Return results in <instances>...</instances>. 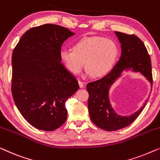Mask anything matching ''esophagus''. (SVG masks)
Returning a JSON list of instances; mask_svg holds the SVG:
<instances>
[{
    "label": "esophagus",
    "instance_id": "obj_1",
    "mask_svg": "<svg viewBox=\"0 0 160 160\" xmlns=\"http://www.w3.org/2000/svg\"><path fill=\"white\" fill-rule=\"evenodd\" d=\"M78 84H79V87H81V88H83V87H84V82H82V81H80V80H78Z\"/></svg>",
    "mask_w": 160,
    "mask_h": 160
}]
</instances>
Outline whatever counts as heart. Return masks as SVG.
I'll use <instances>...</instances> for the list:
<instances>
[{"label":"heart","instance_id":"b5f03b06","mask_svg":"<svg viewBox=\"0 0 160 160\" xmlns=\"http://www.w3.org/2000/svg\"><path fill=\"white\" fill-rule=\"evenodd\" d=\"M119 47L114 41L100 36H86L76 41L73 49H62L60 58L65 68L76 75L84 66L93 77L108 73L117 62Z\"/></svg>","mask_w":160,"mask_h":160}]
</instances>
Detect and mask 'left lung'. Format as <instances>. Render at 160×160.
Returning <instances> with one entry per match:
<instances>
[{"label":"left lung","mask_w":160,"mask_h":160,"mask_svg":"<svg viewBox=\"0 0 160 160\" xmlns=\"http://www.w3.org/2000/svg\"><path fill=\"white\" fill-rule=\"evenodd\" d=\"M120 43L122 54L113 69L104 77L87 85L89 93L88 110L92 122L98 128L106 131L118 130L134 122L145 107V104L130 116H120L113 110L109 99L111 85L122 76L124 71L140 72L152 85L151 58L141 39L135 35L115 31Z\"/></svg>","instance_id":"left-lung-1"}]
</instances>
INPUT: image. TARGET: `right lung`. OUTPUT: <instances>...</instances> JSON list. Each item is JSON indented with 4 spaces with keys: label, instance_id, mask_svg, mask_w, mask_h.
Here are the masks:
<instances>
[{
    "label": "right lung",
    "instance_id": "right-lung-1",
    "mask_svg": "<svg viewBox=\"0 0 160 160\" xmlns=\"http://www.w3.org/2000/svg\"><path fill=\"white\" fill-rule=\"evenodd\" d=\"M74 34L45 24L26 31L13 51V98L26 121L38 130L52 131L65 123V102L79 88L60 58L62 43Z\"/></svg>",
    "mask_w": 160,
    "mask_h": 160
}]
</instances>
